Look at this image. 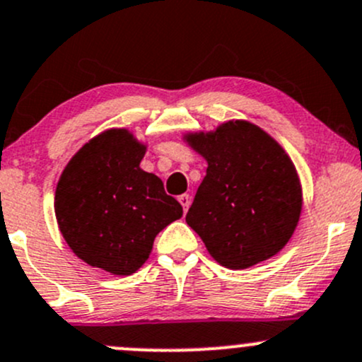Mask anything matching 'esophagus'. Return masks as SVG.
Masks as SVG:
<instances>
[{
    "mask_svg": "<svg viewBox=\"0 0 362 362\" xmlns=\"http://www.w3.org/2000/svg\"><path fill=\"white\" fill-rule=\"evenodd\" d=\"M178 201H180L184 211H187L189 206H191V196L189 194H182V196H178Z\"/></svg>",
    "mask_w": 362,
    "mask_h": 362,
    "instance_id": "esophagus-1",
    "label": "esophagus"
}]
</instances>
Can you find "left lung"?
I'll return each instance as SVG.
<instances>
[{
	"label": "left lung",
	"mask_w": 362,
	"mask_h": 362,
	"mask_svg": "<svg viewBox=\"0 0 362 362\" xmlns=\"http://www.w3.org/2000/svg\"><path fill=\"white\" fill-rule=\"evenodd\" d=\"M184 139L208 163L185 215L208 253L227 269H248L279 253L302 213V185L290 156L241 119Z\"/></svg>",
	"instance_id": "8db88e82"
}]
</instances>
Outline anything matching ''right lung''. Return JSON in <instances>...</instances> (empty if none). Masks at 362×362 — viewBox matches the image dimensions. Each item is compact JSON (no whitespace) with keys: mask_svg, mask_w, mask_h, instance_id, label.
Segmentation results:
<instances>
[{"mask_svg":"<svg viewBox=\"0 0 362 362\" xmlns=\"http://www.w3.org/2000/svg\"><path fill=\"white\" fill-rule=\"evenodd\" d=\"M146 149L124 128L105 130L72 156L57 184L55 216L66 243L114 276L139 271L156 235L184 213L161 178L140 168Z\"/></svg>","mask_w":362,"mask_h":362,"instance_id":"1","label":"right lung"}]
</instances>
